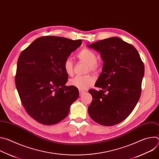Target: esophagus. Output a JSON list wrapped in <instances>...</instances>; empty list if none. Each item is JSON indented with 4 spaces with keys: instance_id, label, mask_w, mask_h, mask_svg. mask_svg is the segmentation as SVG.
Here are the masks:
<instances>
[{
    "instance_id": "esophagus-1",
    "label": "esophagus",
    "mask_w": 159,
    "mask_h": 159,
    "mask_svg": "<svg viewBox=\"0 0 159 159\" xmlns=\"http://www.w3.org/2000/svg\"><path fill=\"white\" fill-rule=\"evenodd\" d=\"M85 93H86V92L85 91V90H79L80 96H82V95H83V94H85Z\"/></svg>"
}]
</instances>
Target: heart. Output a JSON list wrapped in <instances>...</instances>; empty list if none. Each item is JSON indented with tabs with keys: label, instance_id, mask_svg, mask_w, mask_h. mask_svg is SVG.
Segmentation results:
<instances>
[{
	"label": "heart",
	"instance_id": "1",
	"mask_svg": "<svg viewBox=\"0 0 159 159\" xmlns=\"http://www.w3.org/2000/svg\"><path fill=\"white\" fill-rule=\"evenodd\" d=\"M77 58L85 62L88 65V70L96 72L99 70V65L97 61L98 57L96 53L89 48L82 49L77 55ZM63 67L65 72L69 75H72L74 72V65L70 58H66L63 63ZM94 82V78L90 75H77L70 79L69 83L71 85L80 89L85 90L91 85Z\"/></svg>",
	"mask_w": 159,
	"mask_h": 159
}]
</instances>
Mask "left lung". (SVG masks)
I'll return each mask as SVG.
<instances>
[{
	"label": "left lung",
	"instance_id": "left-lung-1",
	"mask_svg": "<svg viewBox=\"0 0 159 159\" xmlns=\"http://www.w3.org/2000/svg\"><path fill=\"white\" fill-rule=\"evenodd\" d=\"M88 47L99 52L104 61L102 72L95 84L101 90H89L93 96L89 115L101 125H116L131 114L140 98L143 63L133 45L118 37Z\"/></svg>",
	"mask_w": 159,
	"mask_h": 159
}]
</instances>
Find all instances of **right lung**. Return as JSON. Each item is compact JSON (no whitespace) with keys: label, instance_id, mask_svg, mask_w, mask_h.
<instances>
[{"label":"right lung","instance_id":"add662e5","mask_svg":"<svg viewBox=\"0 0 159 159\" xmlns=\"http://www.w3.org/2000/svg\"><path fill=\"white\" fill-rule=\"evenodd\" d=\"M82 44L81 39L47 36L35 39L18 58L15 84L28 114L45 125L63 120L79 96L77 88L66 86L63 63Z\"/></svg>","mask_w":159,"mask_h":159}]
</instances>
